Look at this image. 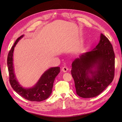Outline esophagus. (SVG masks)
<instances>
[{"instance_id":"obj_1","label":"esophagus","mask_w":122,"mask_h":122,"mask_svg":"<svg viewBox=\"0 0 122 122\" xmlns=\"http://www.w3.org/2000/svg\"><path fill=\"white\" fill-rule=\"evenodd\" d=\"M68 68H67V67H66V66H63V68H62V71L64 72H66L68 71Z\"/></svg>"}]
</instances>
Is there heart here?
Returning a JSON list of instances; mask_svg holds the SVG:
<instances>
[{
    "label": "heart",
    "mask_w": 122,
    "mask_h": 122,
    "mask_svg": "<svg viewBox=\"0 0 122 122\" xmlns=\"http://www.w3.org/2000/svg\"><path fill=\"white\" fill-rule=\"evenodd\" d=\"M76 51H78L79 50V48H77L76 49Z\"/></svg>",
    "instance_id": "b5f03b06"
}]
</instances>
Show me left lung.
I'll list each match as a JSON object with an SVG mask.
<instances>
[{"label": "left lung", "mask_w": 122, "mask_h": 122, "mask_svg": "<svg viewBox=\"0 0 122 122\" xmlns=\"http://www.w3.org/2000/svg\"><path fill=\"white\" fill-rule=\"evenodd\" d=\"M114 71L113 46L107 37L101 33L96 47L82 54L72 63L71 74L76 94L83 98L97 97L112 82Z\"/></svg>", "instance_id": "1"}]
</instances>
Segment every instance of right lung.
Segmentation results:
<instances>
[{
	"label": "right lung",
	"mask_w": 122,
	"mask_h": 122,
	"mask_svg": "<svg viewBox=\"0 0 122 122\" xmlns=\"http://www.w3.org/2000/svg\"><path fill=\"white\" fill-rule=\"evenodd\" d=\"M23 37L24 35H22L17 39L8 55L7 66L9 75V82L12 89L22 97L30 101L40 102L50 97L54 79L60 72V68L58 66L53 67L47 70L32 87L27 89L21 86L17 80L14 73L13 53L15 45Z\"/></svg>",
	"instance_id": "add662e5"
}]
</instances>
